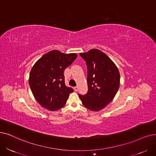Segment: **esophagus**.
<instances>
[{"instance_id": "1", "label": "esophagus", "mask_w": 156, "mask_h": 156, "mask_svg": "<svg viewBox=\"0 0 156 156\" xmlns=\"http://www.w3.org/2000/svg\"><path fill=\"white\" fill-rule=\"evenodd\" d=\"M74 89L75 91H78V86H76V87H74Z\"/></svg>"}]
</instances>
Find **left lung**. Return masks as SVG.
<instances>
[{
	"instance_id": "1",
	"label": "left lung",
	"mask_w": 156,
	"mask_h": 156,
	"mask_svg": "<svg viewBox=\"0 0 156 156\" xmlns=\"http://www.w3.org/2000/svg\"><path fill=\"white\" fill-rule=\"evenodd\" d=\"M87 67V93L78 94L83 105L93 111H98L114 98L119 87V73L114 62L98 49L80 53Z\"/></svg>"
}]
</instances>
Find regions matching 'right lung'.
Masks as SVG:
<instances>
[{
	"instance_id": "1",
	"label": "right lung",
	"mask_w": 156,
	"mask_h": 156,
	"mask_svg": "<svg viewBox=\"0 0 156 156\" xmlns=\"http://www.w3.org/2000/svg\"><path fill=\"white\" fill-rule=\"evenodd\" d=\"M76 58L74 53L53 50L34 63L29 83L35 99L43 107L53 111L65 105L73 89L65 84L64 71Z\"/></svg>"
}]
</instances>
